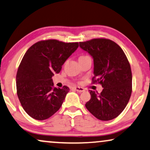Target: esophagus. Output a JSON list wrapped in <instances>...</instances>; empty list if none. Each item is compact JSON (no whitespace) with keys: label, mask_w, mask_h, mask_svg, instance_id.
I'll use <instances>...</instances> for the list:
<instances>
[{"label":"esophagus","mask_w":150,"mask_h":150,"mask_svg":"<svg viewBox=\"0 0 150 150\" xmlns=\"http://www.w3.org/2000/svg\"><path fill=\"white\" fill-rule=\"evenodd\" d=\"M74 89L75 90H76V91L79 92H82L85 90L84 88H81V87H74Z\"/></svg>","instance_id":"obj_1"}]
</instances>
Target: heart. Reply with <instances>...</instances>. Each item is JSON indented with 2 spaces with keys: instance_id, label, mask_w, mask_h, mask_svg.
Segmentation results:
<instances>
[{
  "instance_id": "obj_1",
  "label": "heart",
  "mask_w": 150,
  "mask_h": 150,
  "mask_svg": "<svg viewBox=\"0 0 150 150\" xmlns=\"http://www.w3.org/2000/svg\"><path fill=\"white\" fill-rule=\"evenodd\" d=\"M84 57H86V56H81L79 58H84Z\"/></svg>"
}]
</instances>
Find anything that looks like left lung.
<instances>
[{"label": "left lung", "mask_w": 150, "mask_h": 150, "mask_svg": "<svg viewBox=\"0 0 150 150\" xmlns=\"http://www.w3.org/2000/svg\"><path fill=\"white\" fill-rule=\"evenodd\" d=\"M79 47L93 58L92 81L103 88L101 93L90 90L91 99L86 103V108L103 121L117 117L128 103L132 91V70L126 55L119 45L107 39L79 42Z\"/></svg>", "instance_id": "1"}]
</instances>
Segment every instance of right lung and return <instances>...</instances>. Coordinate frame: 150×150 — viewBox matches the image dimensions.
<instances>
[{"mask_svg":"<svg viewBox=\"0 0 150 150\" xmlns=\"http://www.w3.org/2000/svg\"><path fill=\"white\" fill-rule=\"evenodd\" d=\"M78 42L40 41L29 48L18 67L16 83L23 108L38 120L49 118L62 106L69 88L53 87L52 76L78 49Z\"/></svg>","mask_w":150,"mask_h":150,"instance_id":"1","label":"right lung"}]
</instances>
